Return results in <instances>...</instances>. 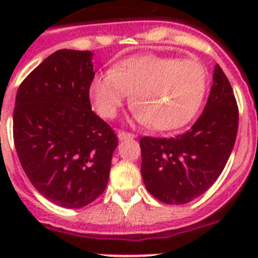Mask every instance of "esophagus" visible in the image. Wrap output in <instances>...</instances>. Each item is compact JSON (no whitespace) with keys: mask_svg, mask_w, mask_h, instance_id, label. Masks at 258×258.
<instances>
[{"mask_svg":"<svg viewBox=\"0 0 258 258\" xmlns=\"http://www.w3.org/2000/svg\"><path fill=\"white\" fill-rule=\"evenodd\" d=\"M118 140H131V138H134V134L133 133H129V132H124V131H118L117 133Z\"/></svg>","mask_w":258,"mask_h":258,"instance_id":"obj_1","label":"esophagus"}]
</instances>
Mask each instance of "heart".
I'll return each mask as SVG.
<instances>
[{
  "label": "heart",
  "mask_w": 258,
  "mask_h": 258,
  "mask_svg": "<svg viewBox=\"0 0 258 258\" xmlns=\"http://www.w3.org/2000/svg\"><path fill=\"white\" fill-rule=\"evenodd\" d=\"M208 71L194 59L134 55L99 74L90 84V99L102 117H115L132 94L137 118L157 131L187 124L197 115L208 89Z\"/></svg>",
  "instance_id": "1"
}]
</instances>
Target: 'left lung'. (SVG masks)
I'll return each mask as SVG.
<instances>
[{"label": "left lung", "mask_w": 258, "mask_h": 258, "mask_svg": "<svg viewBox=\"0 0 258 258\" xmlns=\"http://www.w3.org/2000/svg\"><path fill=\"white\" fill-rule=\"evenodd\" d=\"M238 124L235 95L217 64L204 111L187 132L172 138H141V174L146 188L165 204L179 206L197 199L222 173Z\"/></svg>", "instance_id": "left-lung-1"}]
</instances>
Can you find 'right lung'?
Listing matches in <instances>:
<instances>
[{
	"instance_id": "right-lung-1",
	"label": "right lung",
	"mask_w": 258,
	"mask_h": 258,
	"mask_svg": "<svg viewBox=\"0 0 258 258\" xmlns=\"http://www.w3.org/2000/svg\"><path fill=\"white\" fill-rule=\"evenodd\" d=\"M89 50H58L20 84L14 143L31 183L63 208L94 202L108 182L117 136L92 111Z\"/></svg>"
}]
</instances>
